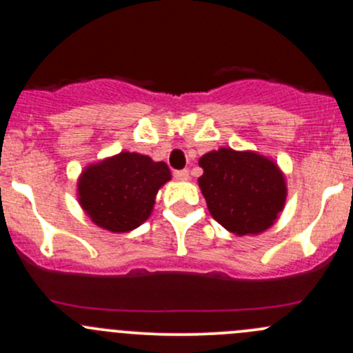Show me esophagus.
<instances>
[{
	"instance_id": "esophagus-1",
	"label": "esophagus",
	"mask_w": 353,
	"mask_h": 353,
	"mask_svg": "<svg viewBox=\"0 0 353 353\" xmlns=\"http://www.w3.org/2000/svg\"><path fill=\"white\" fill-rule=\"evenodd\" d=\"M174 177H176V181H188L190 179V170H176V172H174Z\"/></svg>"
}]
</instances>
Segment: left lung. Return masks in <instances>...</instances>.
<instances>
[{"label": "left lung", "instance_id": "obj_1", "mask_svg": "<svg viewBox=\"0 0 353 353\" xmlns=\"http://www.w3.org/2000/svg\"><path fill=\"white\" fill-rule=\"evenodd\" d=\"M199 190L213 219L236 236L268 230L285 206L287 183L275 160L252 150L219 148L199 159Z\"/></svg>", "mask_w": 353, "mask_h": 353}]
</instances>
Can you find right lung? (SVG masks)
I'll list each match as a JSON object with an SVG mask.
<instances>
[{
	"label": "right lung",
	"mask_w": 353,
	"mask_h": 353,
	"mask_svg": "<svg viewBox=\"0 0 353 353\" xmlns=\"http://www.w3.org/2000/svg\"><path fill=\"white\" fill-rule=\"evenodd\" d=\"M170 177L165 162L137 152H121L81 170L78 203L101 229L130 232L152 215L157 193Z\"/></svg>",
	"instance_id": "add662e5"
}]
</instances>
